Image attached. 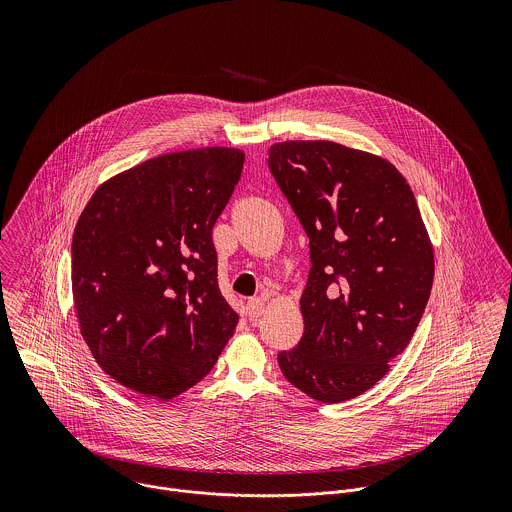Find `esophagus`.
<instances>
[{
    "label": "esophagus",
    "instance_id": "obj_1",
    "mask_svg": "<svg viewBox=\"0 0 512 512\" xmlns=\"http://www.w3.org/2000/svg\"><path fill=\"white\" fill-rule=\"evenodd\" d=\"M264 309H266V303H264V299H260V297H252V299L246 303V315H248L250 319H258V317L264 313Z\"/></svg>",
    "mask_w": 512,
    "mask_h": 512
}]
</instances>
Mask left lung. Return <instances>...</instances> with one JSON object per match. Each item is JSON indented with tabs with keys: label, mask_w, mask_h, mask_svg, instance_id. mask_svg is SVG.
<instances>
[{
	"label": "left lung",
	"mask_w": 512,
	"mask_h": 512,
	"mask_svg": "<svg viewBox=\"0 0 512 512\" xmlns=\"http://www.w3.org/2000/svg\"><path fill=\"white\" fill-rule=\"evenodd\" d=\"M268 167L309 238L303 337L278 365L337 404L372 388L412 341L434 284L414 193L386 159L335 142H282Z\"/></svg>",
	"instance_id": "left-lung-1"
}]
</instances>
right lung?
Segmentation results:
<instances>
[{"mask_svg":"<svg viewBox=\"0 0 512 512\" xmlns=\"http://www.w3.org/2000/svg\"><path fill=\"white\" fill-rule=\"evenodd\" d=\"M244 153L159 155L102 183L76 222L73 299L100 368L130 390L171 400L203 380L238 315L220 295L213 226Z\"/></svg>","mask_w":512,"mask_h":512,"instance_id":"obj_1","label":"right lung"}]
</instances>
